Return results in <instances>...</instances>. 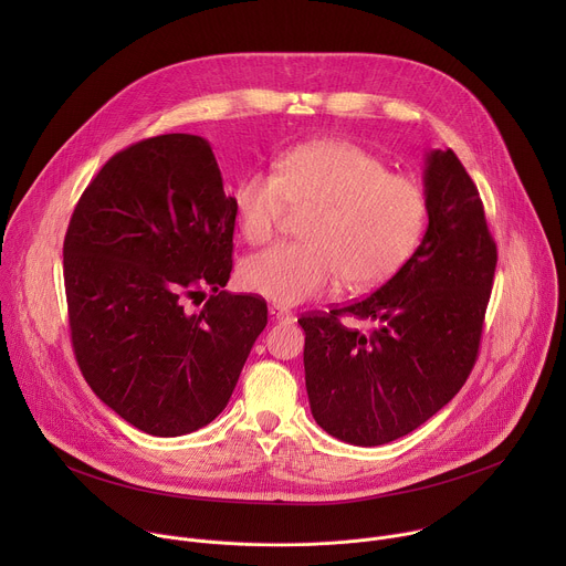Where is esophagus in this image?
I'll list each match as a JSON object with an SVG mask.
<instances>
[{
  "mask_svg": "<svg viewBox=\"0 0 566 566\" xmlns=\"http://www.w3.org/2000/svg\"><path fill=\"white\" fill-rule=\"evenodd\" d=\"M269 315H271V319H275V322H293L295 317H293V313L289 311V308H284V306H269Z\"/></svg>",
  "mask_w": 566,
  "mask_h": 566,
  "instance_id": "34e87169",
  "label": "esophagus"
}]
</instances>
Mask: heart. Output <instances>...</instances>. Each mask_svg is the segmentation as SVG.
I'll list each match as a JSON object with an SVG mask.
<instances>
[{
    "label": "heart",
    "instance_id": "obj_1",
    "mask_svg": "<svg viewBox=\"0 0 566 566\" xmlns=\"http://www.w3.org/2000/svg\"><path fill=\"white\" fill-rule=\"evenodd\" d=\"M232 206L251 244L273 237L289 206L311 210L304 244L271 247L239 266L241 286L284 306L327 293L338 277L354 291L382 284L412 258L428 223L421 186L340 138L291 147L275 172L241 179Z\"/></svg>",
    "mask_w": 566,
    "mask_h": 566
}]
</instances>
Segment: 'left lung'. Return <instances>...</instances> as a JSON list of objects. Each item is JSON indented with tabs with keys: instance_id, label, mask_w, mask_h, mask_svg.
I'll list each match as a JSON object with an SVG mask.
<instances>
[{
	"instance_id": "8db88e82",
	"label": "left lung",
	"mask_w": 566,
	"mask_h": 566,
	"mask_svg": "<svg viewBox=\"0 0 566 566\" xmlns=\"http://www.w3.org/2000/svg\"><path fill=\"white\" fill-rule=\"evenodd\" d=\"M423 188L428 230L415 255L371 295L297 319L311 415L352 446H382L423 426L476 360L497 247L452 149L428 151ZM343 314L367 318L373 332L345 328Z\"/></svg>"
}]
</instances>
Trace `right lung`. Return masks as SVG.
Instances as JSON below:
<instances>
[{
    "label": "right lung",
    "instance_id": "right-lung-1",
    "mask_svg": "<svg viewBox=\"0 0 566 566\" xmlns=\"http://www.w3.org/2000/svg\"><path fill=\"white\" fill-rule=\"evenodd\" d=\"M234 206L212 147L192 134L114 154L80 197L64 237L75 360L96 396L151 437H181L228 406L269 308L223 291ZM206 285L199 312L185 300Z\"/></svg>",
    "mask_w": 566,
    "mask_h": 566
}]
</instances>
